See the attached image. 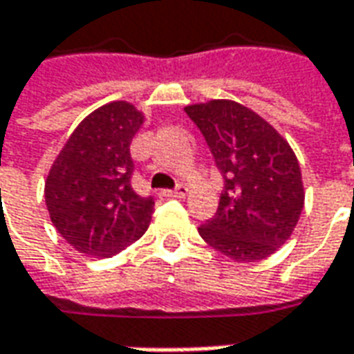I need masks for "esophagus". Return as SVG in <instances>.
<instances>
[{
  "label": "esophagus",
  "mask_w": 354,
  "mask_h": 354,
  "mask_svg": "<svg viewBox=\"0 0 354 354\" xmlns=\"http://www.w3.org/2000/svg\"><path fill=\"white\" fill-rule=\"evenodd\" d=\"M186 194H187L186 184H180V186H176L174 189H165V192H162V196L165 197H184Z\"/></svg>",
  "instance_id": "obj_1"
}]
</instances>
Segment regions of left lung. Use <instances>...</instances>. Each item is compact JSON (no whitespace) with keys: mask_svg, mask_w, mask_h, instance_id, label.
<instances>
[{"mask_svg":"<svg viewBox=\"0 0 354 354\" xmlns=\"http://www.w3.org/2000/svg\"><path fill=\"white\" fill-rule=\"evenodd\" d=\"M223 176L217 213L199 234L236 261L275 254L304 205L300 167L288 143L250 108L232 100L186 106Z\"/></svg>","mask_w":354,"mask_h":354,"instance_id":"left-lung-1","label":"left lung"}]
</instances>
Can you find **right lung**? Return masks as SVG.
<instances>
[{"mask_svg":"<svg viewBox=\"0 0 354 354\" xmlns=\"http://www.w3.org/2000/svg\"><path fill=\"white\" fill-rule=\"evenodd\" d=\"M141 124L143 114L124 100L98 108L75 127L46 178L54 227L85 256H116L151 223L155 197L131 186L129 145Z\"/></svg>","mask_w":354,"mask_h":354,"instance_id":"add662e5","label":"right lung"}]
</instances>
